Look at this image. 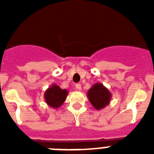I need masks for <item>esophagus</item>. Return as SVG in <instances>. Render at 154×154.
<instances>
[{
	"mask_svg": "<svg viewBox=\"0 0 154 154\" xmlns=\"http://www.w3.org/2000/svg\"><path fill=\"white\" fill-rule=\"evenodd\" d=\"M75 88H76L77 90H82V85H81V84L76 85H75Z\"/></svg>",
	"mask_w": 154,
	"mask_h": 154,
	"instance_id": "34e87169",
	"label": "esophagus"
}]
</instances>
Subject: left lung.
<instances>
[{"instance_id": "left-lung-1", "label": "left lung", "mask_w": 154, "mask_h": 154, "mask_svg": "<svg viewBox=\"0 0 154 154\" xmlns=\"http://www.w3.org/2000/svg\"><path fill=\"white\" fill-rule=\"evenodd\" d=\"M87 97L94 109L100 110L109 105L112 98V94L101 83H96L89 89Z\"/></svg>"}]
</instances>
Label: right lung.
Here are the masks:
<instances>
[{"label":"right lung","mask_w":154,"mask_h":154,"mask_svg":"<svg viewBox=\"0 0 154 154\" xmlns=\"http://www.w3.org/2000/svg\"><path fill=\"white\" fill-rule=\"evenodd\" d=\"M69 92L67 89H60L57 85L53 84L45 90L44 98L47 105L53 109L60 107L66 100Z\"/></svg>","instance_id":"add662e5"}]
</instances>
